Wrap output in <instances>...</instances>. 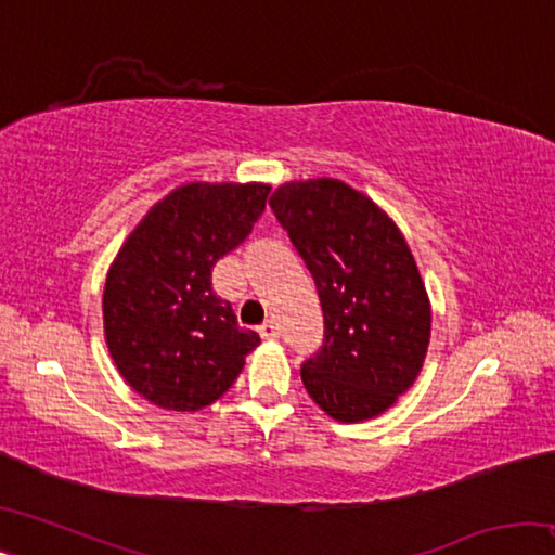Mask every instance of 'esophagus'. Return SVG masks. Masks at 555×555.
Here are the masks:
<instances>
[{
	"instance_id": "1",
	"label": "esophagus",
	"mask_w": 555,
	"mask_h": 555,
	"mask_svg": "<svg viewBox=\"0 0 555 555\" xmlns=\"http://www.w3.org/2000/svg\"><path fill=\"white\" fill-rule=\"evenodd\" d=\"M259 335L264 337V340H274V337L281 335V327L276 321H267L264 325H259Z\"/></svg>"
}]
</instances>
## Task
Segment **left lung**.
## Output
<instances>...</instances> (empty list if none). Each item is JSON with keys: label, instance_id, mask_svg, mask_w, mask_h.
I'll list each match as a JSON object with an SVG mask.
<instances>
[{"label": "left lung", "instance_id": "left-lung-1", "mask_svg": "<svg viewBox=\"0 0 555 555\" xmlns=\"http://www.w3.org/2000/svg\"><path fill=\"white\" fill-rule=\"evenodd\" d=\"M269 205L323 308V347L300 367L306 391L343 424L379 416L416 382L430 340L406 240L379 205L335 178L284 183Z\"/></svg>", "mask_w": 555, "mask_h": 555}]
</instances>
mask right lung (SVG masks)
Wrapping results in <instances>:
<instances>
[{
    "mask_svg": "<svg viewBox=\"0 0 555 555\" xmlns=\"http://www.w3.org/2000/svg\"><path fill=\"white\" fill-rule=\"evenodd\" d=\"M264 183H188L156 203L109 267L105 337L125 382L168 411H198L228 391L259 345L212 291V267L249 237Z\"/></svg>",
    "mask_w": 555,
    "mask_h": 555,
    "instance_id": "obj_1",
    "label": "right lung"
}]
</instances>
